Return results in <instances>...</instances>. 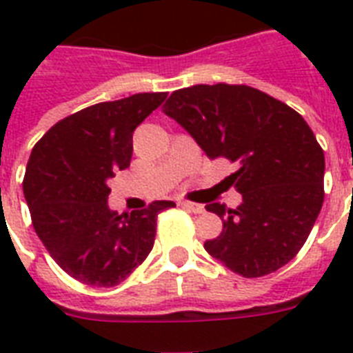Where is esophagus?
Returning <instances> with one entry per match:
<instances>
[{"label":"esophagus","instance_id":"obj_1","mask_svg":"<svg viewBox=\"0 0 353 353\" xmlns=\"http://www.w3.org/2000/svg\"><path fill=\"white\" fill-rule=\"evenodd\" d=\"M183 209H187L188 212H194V214H201L205 212V207L199 203H192V201H181Z\"/></svg>","mask_w":353,"mask_h":353}]
</instances>
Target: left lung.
I'll list each match as a JSON object with an SVG mask.
<instances>
[{"mask_svg":"<svg viewBox=\"0 0 353 353\" xmlns=\"http://www.w3.org/2000/svg\"><path fill=\"white\" fill-rule=\"evenodd\" d=\"M163 112L185 128L207 157L238 165L231 183L238 209L209 203L223 231L205 249L234 273L256 279L295 258L324 199V152L288 104L249 85L177 90Z\"/></svg>","mask_w":353,"mask_h":353,"instance_id":"8db88e82","label":"left lung"}]
</instances>
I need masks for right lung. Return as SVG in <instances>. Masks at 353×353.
I'll return each instance as SVG.
<instances>
[{
	"label": "right lung",
	"instance_id": "right-lung-1",
	"mask_svg": "<svg viewBox=\"0 0 353 353\" xmlns=\"http://www.w3.org/2000/svg\"><path fill=\"white\" fill-rule=\"evenodd\" d=\"M166 93L101 102L57 122L30 152L23 194L32 225L54 262L82 284H121L148 256L161 210L174 201L119 214L108 181L130 166L133 132Z\"/></svg>",
	"mask_w": 353,
	"mask_h": 353
}]
</instances>
